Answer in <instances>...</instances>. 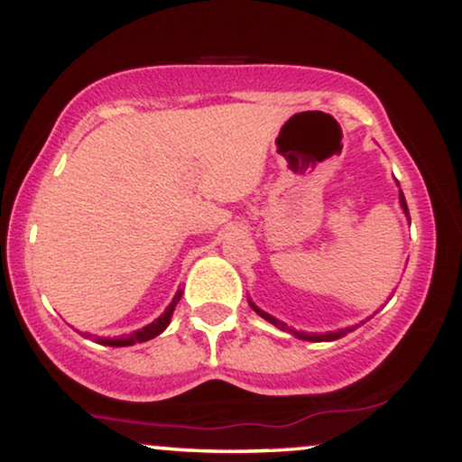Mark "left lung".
I'll return each instance as SVG.
<instances>
[{
  "mask_svg": "<svg viewBox=\"0 0 462 462\" xmlns=\"http://www.w3.org/2000/svg\"><path fill=\"white\" fill-rule=\"evenodd\" d=\"M397 187H400V184H397ZM400 206H402V210H404V215L408 217V206H406L404 193H402V190H400ZM408 221H411V217H408ZM249 306H252L254 312H256V315H261L264 321L273 323V326H275V328H280V330H284V332H291V334H295V337H298V338H304V341H315V343H321V341H337V338L346 337L347 332H352L354 328H356V326H349V328H343V330H337V332H319V334H317V332H298V330H293V328H289V326H286L284 321L275 319L273 315H269V312H264L263 309H258V306L254 304L252 300H249Z\"/></svg>",
  "mask_w": 462,
  "mask_h": 462,
  "instance_id": "left-lung-1",
  "label": "left lung"
}]
</instances>
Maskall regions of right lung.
Here are the masks:
<instances>
[{
  "mask_svg": "<svg viewBox=\"0 0 462 462\" xmlns=\"http://www.w3.org/2000/svg\"><path fill=\"white\" fill-rule=\"evenodd\" d=\"M180 298H182V289H178V293L173 295L171 304L164 309L162 315L158 317V319H153L152 323H147V326H143L141 330L125 334V337H119V338H97V341L102 343V346H110V347H128V346H134V343L150 341V338L158 337V334L164 332V328L169 326V321H171V315H173V310H176Z\"/></svg>",
  "mask_w": 462,
  "mask_h": 462,
  "instance_id": "add662e5",
  "label": "right lung"
}]
</instances>
